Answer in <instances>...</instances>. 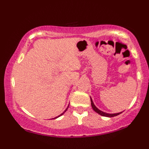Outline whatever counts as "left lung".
Returning <instances> with one entry per match:
<instances>
[{"mask_svg":"<svg viewBox=\"0 0 149 149\" xmlns=\"http://www.w3.org/2000/svg\"><path fill=\"white\" fill-rule=\"evenodd\" d=\"M90 99H91V105H92L93 110H94L96 112H97L98 114H99L100 115L103 116H106V117H113V116L119 115V114H120L123 112H118V113H114V114H110V113H107V112H103V111H101V110H99V109H98V107L94 105V102H93V101H92V98L91 97H90Z\"/></svg>","mask_w":149,"mask_h":149,"instance_id":"8db88e82","label":"left lung"}]
</instances>
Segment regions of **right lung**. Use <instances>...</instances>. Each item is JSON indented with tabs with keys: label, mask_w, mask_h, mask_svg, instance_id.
<instances>
[{
	"label": "right lung",
	"mask_w": 149,
	"mask_h": 149,
	"mask_svg": "<svg viewBox=\"0 0 149 149\" xmlns=\"http://www.w3.org/2000/svg\"><path fill=\"white\" fill-rule=\"evenodd\" d=\"M69 105H68V106H67V109H66V110H64V112H63V113H62V114H60V115H59V116H56V117L53 118V119H57V118L60 117V116H62V114H64V112H66V111H67V109H68V107H69Z\"/></svg>",
	"instance_id": "right-lung-1"
}]
</instances>
